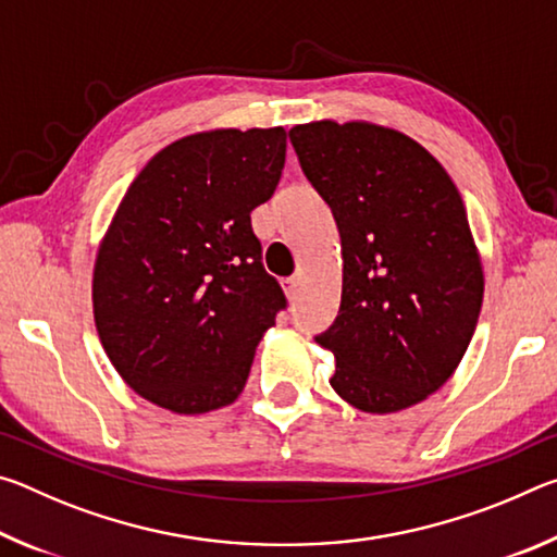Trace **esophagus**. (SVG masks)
I'll return each mask as SVG.
<instances>
[{"label": "esophagus", "mask_w": 557, "mask_h": 557, "mask_svg": "<svg viewBox=\"0 0 557 557\" xmlns=\"http://www.w3.org/2000/svg\"><path fill=\"white\" fill-rule=\"evenodd\" d=\"M297 287H299V277H287V280H282V289H285L287 299H295V295H297Z\"/></svg>", "instance_id": "34e87169"}]
</instances>
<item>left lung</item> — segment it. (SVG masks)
<instances>
[{
    "instance_id": "obj_1",
    "label": "left lung",
    "mask_w": 557,
    "mask_h": 557,
    "mask_svg": "<svg viewBox=\"0 0 557 557\" xmlns=\"http://www.w3.org/2000/svg\"><path fill=\"white\" fill-rule=\"evenodd\" d=\"M289 143L342 235V307L317 336L336 358L329 383L361 412L418 405L457 371L482 312L465 201L445 166L393 127L314 120Z\"/></svg>"
}]
</instances>
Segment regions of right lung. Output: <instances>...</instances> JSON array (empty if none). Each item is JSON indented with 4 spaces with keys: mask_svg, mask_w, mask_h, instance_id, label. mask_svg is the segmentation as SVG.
I'll return each instance as SVG.
<instances>
[{
    "mask_svg": "<svg viewBox=\"0 0 557 557\" xmlns=\"http://www.w3.org/2000/svg\"><path fill=\"white\" fill-rule=\"evenodd\" d=\"M285 127H219L149 159L102 235L92 314L110 363L176 414L225 408L285 307L250 211L285 166Z\"/></svg>",
    "mask_w": 557,
    "mask_h": 557,
    "instance_id": "obj_1",
    "label": "right lung"
}]
</instances>
